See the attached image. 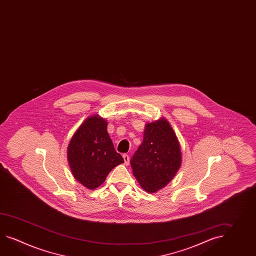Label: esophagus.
I'll return each instance as SVG.
<instances>
[{"label":"esophagus","instance_id":"obj_1","mask_svg":"<svg viewBox=\"0 0 256 256\" xmlns=\"http://www.w3.org/2000/svg\"><path fill=\"white\" fill-rule=\"evenodd\" d=\"M123 159H124V162H125V164L128 165V164H130V156H128V154H124V155H123Z\"/></svg>","mask_w":256,"mask_h":256}]
</instances>
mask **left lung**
<instances>
[{
	"label": "left lung",
	"instance_id": "obj_1",
	"mask_svg": "<svg viewBox=\"0 0 256 256\" xmlns=\"http://www.w3.org/2000/svg\"><path fill=\"white\" fill-rule=\"evenodd\" d=\"M181 164L180 143L168 120L162 118L147 123L143 142L130 160L142 189L150 194L162 189L176 176Z\"/></svg>",
	"mask_w": 256,
	"mask_h": 256
}]
</instances>
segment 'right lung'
Returning <instances> with one entry per match:
<instances>
[{
    "instance_id": "1",
    "label": "right lung",
    "mask_w": 256,
    "mask_h": 256,
    "mask_svg": "<svg viewBox=\"0 0 256 256\" xmlns=\"http://www.w3.org/2000/svg\"><path fill=\"white\" fill-rule=\"evenodd\" d=\"M67 158L74 178L91 190L99 188L112 169L124 162L108 135V121L96 114L88 116L74 132Z\"/></svg>"
}]
</instances>
